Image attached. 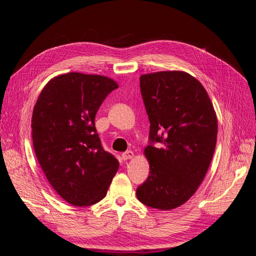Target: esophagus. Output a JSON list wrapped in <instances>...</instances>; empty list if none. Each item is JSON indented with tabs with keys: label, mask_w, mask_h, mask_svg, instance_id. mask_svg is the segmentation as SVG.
I'll list each match as a JSON object with an SVG mask.
<instances>
[{
	"label": "esophagus",
	"mask_w": 256,
	"mask_h": 256,
	"mask_svg": "<svg viewBox=\"0 0 256 256\" xmlns=\"http://www.w3.org/2000/svg\"><path fill=\"white\" fill-rule=\"evenodd\" d=\"M134 156V152H130V150H128V152H126L122 154V159L123 160H128V159H132Z\"/></svg>",
	"instance_id": "esophagus-1"
}]
</instances>
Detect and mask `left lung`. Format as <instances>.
I'll return each instance as SVG.
<instances>
[{"instance_id":"1","label":"left lung","mask_w":256,"mask_h":256,"mask_svg":"<svg viewBox=\"0 0 256 256\" xmlns=\"http://www.w3.org/2000/svg\"><path fill=\"white\" fill-rule=\"evenodd\" d=\"M149 118L145 156L150 171L136 189L142 204L178 208L190 198L211 164L218 119L202 84L182 71H161L140 78Z\"/></svg>"}]
</instances>
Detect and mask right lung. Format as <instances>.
Masks as SVG:
<instances>
[{
	"instance_id": "right-lung-1",
	"label": "right lung",
	"mask_w": 256,
	"mask_h": 256,
	"mask_svg": "<svg viewBox=\"0 0 256 256\" xmlns=\"http://www.w3.org/2000/svg\"><path fill=\"white\" fill-rule=\"evenodd\" d=\"M118 84L96 74L69 72L45 85L31 128L34 152L48 180L72 206H88L107 194L119 161L102 148L95 116Z\"/></svg>"
}]
</instances>
